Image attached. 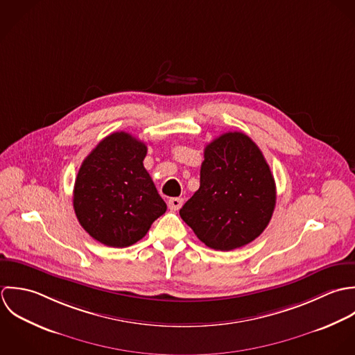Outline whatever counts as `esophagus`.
<instances>
[{
	"label": "esophagus",
	"mask_w": 355,
	"mask_h": 355,
	"mask_svg": "<svg viewBox=\"0 0 355 355\" xmlns=\"http://www.w3.org/2000/svg\"><path fill=\"white\" fill-rule=\"evenodd\" d=\"M182 203H184V199H181V198H171L167 205H168V209L171 211H178L181 209Z\"/></svg>",
	"instance_id": "34e87169"
}]
</instances>
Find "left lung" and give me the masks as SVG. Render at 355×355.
Here are the masks:
<instances>
[{
	"label": "left lung",
	"mask_w": 355,
	"mask_h": 355,
	"mask_svg": "<svg viewBox=\"0 0 355 355\" xmlns=\"http://www.w3.org/2000/svg\"><path fill=\"white\" fill-rule=\"evenodd\" d=\"M276 206L273 174L258 145L241 132L205 148L200 188L180 215L207 247L232 251L254 241Z\"/></svg>",
	"instance_id": "1"
}]
</instances>
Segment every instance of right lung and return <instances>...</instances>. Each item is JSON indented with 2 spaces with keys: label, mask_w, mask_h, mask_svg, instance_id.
Instances as JSON below:
<instances>
[{
  "label": "right lung",
  "mask_w": 355,
  "mask_h": 355,
  "mask_svg": "<svg viewBox=\"0 0 355 355\" xmlns=\"http://www.w3.org/2000/svg\"><path fill=\"white\" fill-rule=\"evenodd\" d=\"M146 145L129 133L107 136L82 162L73 185L80 226L108 247L125 248L146 234L167 206L144 167Z\"/></svg>",
  "instance_id": "add662e5"
}]
</instances>
